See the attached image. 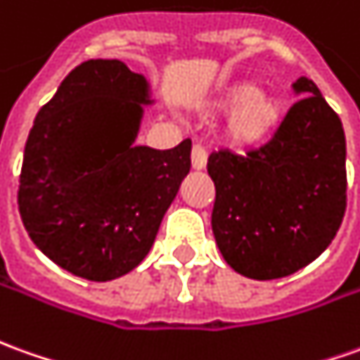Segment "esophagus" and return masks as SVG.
Here are the masks:
<instances>
[{
	"instance_id": "34e87169",
	"label": "esophagus",
	"mask_w": 360,
	"mask_h": 360,
	"mask_svg": "<svg viewBox=\"0 0 360 360\" xmlns=\"http://www.w3.org/2000/svg\"><path fill=\"white\" fill-rule=\"evenodd\" d=\"M191 163L195 169H202L207 165V151L200 143H195L193 149H191Z\"/></svg>"
}]
</instances>
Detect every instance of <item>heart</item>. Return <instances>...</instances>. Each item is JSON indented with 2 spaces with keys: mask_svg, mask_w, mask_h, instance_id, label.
<instances>
[{
  "mask_svg": "<svg viewBox=\"0 0 360 360\" xmlns=\"http://www.w3.org/2000/svg\"><path fill=\"white\" fill-rule=\"evenodd\" d=\"M217 106L221 110H238L229 126V138L238 148H252L266 141L283 116L282 102L270 94H260L258 86L250 82H238L226 88Z\"/></svg>",
  "mask_w": 360,
  "mask_h": 360,
  "instance_id": "obj_1",
  "label": "heart"
}]
</instances>
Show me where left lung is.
Returning <instances> with one entry per match:
<instances>
[{
    "label": "left lung",
    "mask_w": 360,
    "mask_h": 360,
    "mask_svg": "<svg viewBox=\"0 0 360 360\" xmlns=\"http://www.w3.org/2000/svg\"><path fill=\"white\" fill-rule=\"evenodd\" d=\"M264 146L244 155L219 149L212 232L226 264L252 280H276L314 262L331 244L347 209L343 124L314 80Z\"/></svg>",
    "instance_id": "obj_1"
}]
</instances>
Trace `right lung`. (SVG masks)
I'll use <instances>...</instances> for the list:
<instances>
[{
	"label": "right lung",
	"instance_id": "right-lung-1",
	"mask_svg": "<svg viewBox=\"0 0 360 360\" xmlns=\"http://www.w3.org/2000/svg\"><path fill=\"white\" fill-rule=\"evenodd\" d=\"M146 78L116 58H92L60 82L29 131L19 214L53 262L90 282L131 272L191 169V139L136 146Z\"/></svg>",
	"mask_w": 360,
	"mask_h": 360
}]
</instances>
